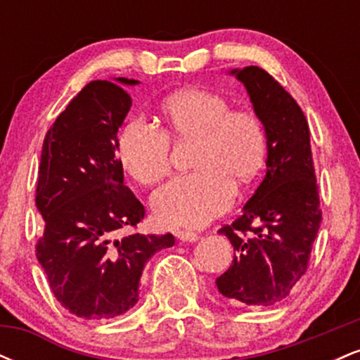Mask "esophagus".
<instances>
[{
	"label": "esophagus",
	"instance_id": "1",
	"mask_svg": "<svg viewBox=\"0 0 360 360\" xmlns=\"http://www.w3.org/2000/svg\"><path fill=\"white\" fill-rule=\"evenodd\" d=\"M177 238L183 242H196L198 240V233L194 232H189V230H181V232H177Z\"/></svg>",
	"mask_w": 360,
	"mask_h": 360
}]
</instances>
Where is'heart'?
Wrapping results in <instances>:
<instances>
[{
    "instance_id": "obj_1",
    "label": "heart",
    "mask_w": 360,
    "mask_h": 360,
    "mask_svg": "<svg viewBox=\"0 0 360 360\" xmlns=\"http://www.w3.org/2000/svg\"><path fill=\"white\" fill-rule=\"evenodd\" d=\"M220 93L189 88L160 106L164 130L142 118L125 123L118 137V159L142 186L155 184L171 169V143L194 142L191 174L172 177L152 196L162 225L198 226L232 205L235 183L259 174L267 157V131L254 111L230 110Z\"/></svg>"
}]
</instances>
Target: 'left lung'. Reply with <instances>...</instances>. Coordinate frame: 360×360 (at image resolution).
Instances as JSON below:
<instances>
[{
	"mask_svg": "<svg viewBox=\"0 0 360 360\" xmlns=\"http://www.w3.org/2000/svg\"><path fill=\"white\" fill-rule=\"evenodd\" d=\"M232 74L266 127L267 172L240 217L218 230L235 252L217 288L240 304L272 307L308 271L321 223L309 127L298 103L269 72L249 65Z\"/></svg>",
	"mask_w": 360,
	"mask_h": 360,
	"instance_id": "left-lung-1",
	"label": "left lung"
}]
</instances>
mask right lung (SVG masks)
I'll use <instances>...</instances> for the list:
<instances>
[{"label":"right lung","instance_id":"add662e5","mask_svg":"<svg viewBox=\"0 0 360 360\" xmlns=\"http://www.w3.org/2000/svg\"><path fill=\"white\" fill-rule=\"evenodd\" d=\"M118 77L91 81L44 139L35 205L44 235L35 254L57 301L84 320H108L139 301L147 260L174 245V235H140L146 208L123 184L118 128L131 98Z\"/></svg>","mask_w":360,"mask_h":360}]
</instances>
